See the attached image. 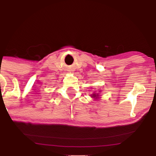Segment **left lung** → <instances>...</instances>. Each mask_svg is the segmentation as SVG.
<instances>
[{
  "instance_id": "obj_1",
  "label": "left lung",
  "mask_w": 156,
  "mask_h": 156,
  "mask_svg": "<svg viewBox=\"0 0 156 156\" xmlns=\"http://www.w3.org/2000/svg\"><path fill=\"white\" fill-rule=\"evenodd\" d=\"M101 92V90H99V92H93V94H92V95H90L91 98H92L94 100H99L100 98H101V97H100V93Z\"/></svg>"
}]
</instances>
